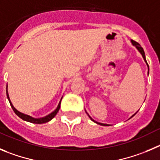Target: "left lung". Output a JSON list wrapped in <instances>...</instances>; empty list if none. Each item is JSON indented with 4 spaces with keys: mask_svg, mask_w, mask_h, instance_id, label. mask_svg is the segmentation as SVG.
<instances>
[{
    "mask_svg": "<svg viewBox=\"0 0 160 160\" xmlns=\"http://www.w3.org/2000/svg\"><path fill=\"white\" fill-rule=\"evenodd\" d=\"M132 44H133V45H135L136 47V48H137V49L139 50V52L141 53V54H142V56H143V59H144V60H145V62L147 63V60H146V57H145V53H144V51H143V48H142V47H141L140 46V44H139V43H137L136 42V41H132ZM147 64H148V63H147ZM148 69H149V66H148ZM135 115L136 114H134L133 116H135ZM89 117H90V116H89ZM90 119H92V121H94L95 123H98V124H100V125H103V126H108V124H105V123H98V122H96V121H95L94 119H92V118L90 117Z\"/></svg>",
    "mask_w": 160,
    "mask_h": 160,
    "instance_id": "8db88e82",
    "label": "left lung"
}]
</instances>
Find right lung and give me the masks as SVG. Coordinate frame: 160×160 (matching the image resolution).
Returning a JSON list of instances; mask_svg holds the SVG:
<instances>
[{
	"instance_id": "obj_1",
	"label": "right lung",
	"mask_w": 160,
	"mask_h": 160,
	"mask_svg": "<svg viewBox=\"0 0 160 160\" xmlns=\"http://www.w3.org/2000/svg\"><path fill=\"white\" fill-rule=\"evenodd\" d=\"M6 94H7V97H8V101H9L10 103V105H11V107H12V110L14 111V112H15L16 114L17 115V116H19L21 119H24V120H25V121H28V122H30V123H37V124H40V123H47V122L50 121L52 119H53V118L55 117L56 115L57 114V112H58V111L60 110V102H61V100L60 101V103H59L58 106H57V109H56L54 112H52L51 113V114L48 115L47 116H45V117H43V118H39V119H35V118H32L31 117V116H28V115H25V114H23V113H21V112H18V111L17 110V109L13 107V105L12 104V103H11V101H10L9 100V97H8V91L6 90Z\"/></svg>"
}]
</instances>
